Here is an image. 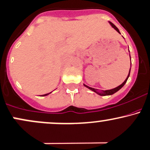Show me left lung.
<instances>
[{"label":"left lung","mask_w":150,"mask_h":150,"mask_svg":"<svg viewBox=\"0 0 150 150\" xmlns=\"http://www.w3.org/2000/svg\"><path fill=\"white\" fill-rule=\"evenodd\" d=\"M110 25H111L112 26V28H115V30H116L117 31V32L119 33H120L119 30H118L116 26H115V25L112 23L110 22ZM130 60H131V58H130ZM129 72H130V70H129V74H128V75H127V78H126V80H125V81H124V83H122L120 85H119V86H118V87H117V88H114V89H112V90H105V91H103V92H101V93H99V92H98V91H97V90H96V89H95V88H90V87L87 86V85H85V87H87V88H88L90 89V90H93V91L95 92V93H97L98 94V95H101V96H105V95H112V94H114V93H116V92H117L118 90H120V89H121L122 88L123 86H124V85H125V84L126 83L127 80L128 78H129Z\"/></svg>","instance_id":"8db88e82"}]
</instances>
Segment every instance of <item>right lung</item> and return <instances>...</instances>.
Segmentation results:
<instances>
[{"instance_id":"add662e5","label":"right lung","mask_w":150,"mask_h":150,"mask_svg":"<svg viewBox=\"0 0 150 150\" xmlns=\"http://www.w3.org/2000/svg\"><path fill=\"white\" fill-rule=\"evenodd\" d=\"M50 93H47V94H45V95H42V96H46V95H49V94H50Z\"/></svg>"}]
</instances>
